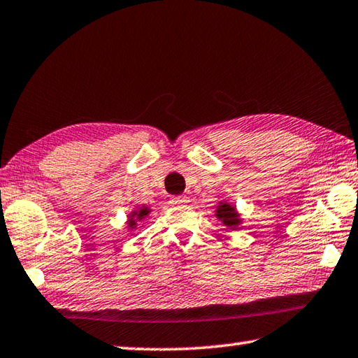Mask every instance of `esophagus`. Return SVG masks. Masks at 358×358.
<instances>
[{"mask_svg": "<svg viewBox=\"0 0 358 358\" xmlns=\"http://www.w3.org/2000/svg\"><path fill=\"white\" fill-rule=\"evenodd\" d=\"M187 197L186 195H177V197H172L171 199V203L172 205H185V203H187Z\"/></svg>", "mask_w": 358, "mask_h": 358, "instance_id": "34e87169", "label": "esophagus"}]
</instances>
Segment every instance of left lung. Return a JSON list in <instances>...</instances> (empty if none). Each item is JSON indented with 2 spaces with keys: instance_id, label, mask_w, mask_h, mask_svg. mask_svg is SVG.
<instances>
[{
  "instance_id": "left-lung-1",
  "label": "left lung",
  "mask_w": 358,
  "mask_h": 358,
  "mask_svg": "<svg viewBox=\"0 0 358 358\" xmlns=\"http://www.w3.org/2000/svg\"><path fill=\"white\" fill-rule=\"evenodd\" d=\"M215 217L219 219L223 225L228 227L229 229H237L242 223L241 214L237 213L236 206L231 205L228 201H220L219 205L215 208Z\"/></svg>"
}]
</instances>
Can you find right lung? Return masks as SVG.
Here are the masks:
<instances>
[{
	"label": "right lung",
	"mask_w": 358,
	"mask_h": 358,
	"mask_svg": "<svg viewBox=\"0 0 358 358\" xmlns=\"http://www.w3.org/2000/svg\"><path fill=\"white\" fill-rule=\"evenodd\" d=\"M150 211H152V209H150L149 206H138L136 209H133V211L127 215V217H129L127 228H129L130 231L135 229V228L139 225V222L145 220V217L150 214Z\"/></svg>",
	"instance_id": "1"
}]
</instances>
